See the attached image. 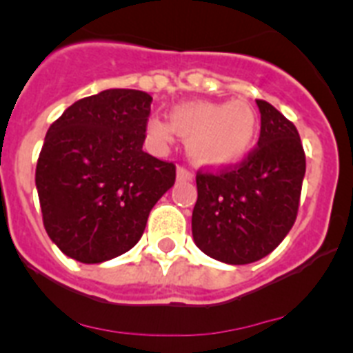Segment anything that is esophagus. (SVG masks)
<instances>
[{
  "label": "esophagus",
  "mask_w": 353,
  "mask_h": 353,
  "mask_svg": "<svg viewBox=\"0 0 353 353\" xmlns=\"http://www.w3.org/2000/svg\"><path fill=\"white\" fill-rule=\"evenodd\" d=\"M192 179H194V174L187 170V168H183V166L176 168V180H183V182H189V180H192Z\"/></svg>",
  "instance_id": "34e87169"
}]
</instances>
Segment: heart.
Instances as JSON below:
<instances>
[{"label": "heart", "instance_id": "heart-1", "mask_svg": "<svg viewBox=\"0 0 353 353\" xmlns=\"http://www.w3.org/2000/svg\"><path fill=\"white\" fill-rule=\"evenodd\" d=\"M258 114L245 101L185 102L170 111V121L146 120V138L157 148L173 139V132L187 139L191 159L203 166H228L251 152L258 136Z\"/></svg>", "mask_w": 353, "mask_h": 353}]
</instances>
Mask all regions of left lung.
Returning a JSON list of instances; mask_svg holds the SVG:
<instances>
[{
    "mask_svg": "<svg viewBox=\"0 0 353 353\" xmlns=\"http://www.w3.org/2000/svg\"><path fill=\"white\" fill-rule=\"evenodd\" d=\"M256 104L258 148L236 168L196 174L192 239L207 256L230 265L258 261L281 244L297 217L305 174L295 125L269 102Z\"/></svg>",
    "mask_w": 353,
    "mask_h": 353,
    "instance_id": "left-lung-1",
    "label": "left lung"
}]
</instances>
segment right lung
I'll list each match as a JSON object with an SVG mask.
<instances>
[{"mask_svg": "<svg viewBox=\"0 0 353 353\" xmlns=\"http://www.w3.org/2000/svg\"><path fill=\"white\" fill-rule=\"evenodd\" d=\"M152 97L111 88L84 97L49 127L35 183L43 226L60 251L102 263L138 244L174 164L143 152Z\"/></svg>", "mask_w": 353, "mask_h": 353, "instance_id": "add662e5", "label": "right lung"}]
</instances>
